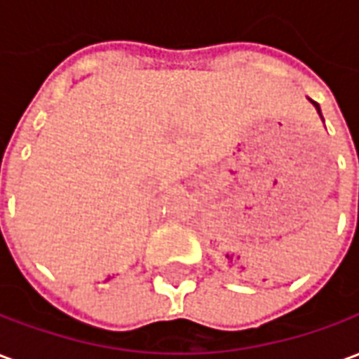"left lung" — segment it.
Listing matches in <instances>:
<instances>
[{
  "label": "left lung",
  "mask_w": 359,
  "mask_h": 359,
  "mask_svg": "<svg viewBox=\"0 0 359 359\" xmlns=\"http://www.w3.org/2000/svg\"><path fill=\"white\" fill-rule=\"evenodd\" d=\"M309 102H311V100H309ZM311 103H313V107H316L317 113H319V117L323 118V115H321V107H319V103H316V102H311Z\"/></svg>",
  "instance_id": "obj_1"
}]
</instances>
